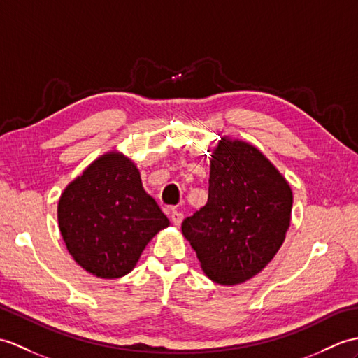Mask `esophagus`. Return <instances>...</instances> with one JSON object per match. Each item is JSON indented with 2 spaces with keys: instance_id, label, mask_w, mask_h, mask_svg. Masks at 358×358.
I'll return each mask as SVG.
<instances>
[{
  "instance_id": "1",
  "label": "esophagus",
  "mask_w": 358,
  "mask_h": 358,
  "mask_svg": "<svg viewBox=\"0 0 358 358\" xmlns=\"http://www.w3.org/2000/svg\"><path fill=\"white\" fill-rule=\"evenodd\" d=\"M171 221L173 222V226H180L181 221H182V213L177 212V210H172L171 213Z\"/></svg>"
}]
</instances>
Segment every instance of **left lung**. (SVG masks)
Wrapping results in <instances>:
<instances>
[{
    "label": "left lung",
    "instance_id": "8db88e82",
    "mask_svg": "<svg viewBox=\"0 0 358 358\" xmlns=\"http://www.w3.org/2000/svg\"><path fill=\"white\" fill-rule=\"evenodd\" d=\"M293 190L248 141L221 137L210 154L209 198L181 231L215 284L238 285L261 273L284 243Z\"/></svg>",
    "mask_w": 358,
    "mask_h": 358
}]
</instances>
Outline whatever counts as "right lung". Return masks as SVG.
I'll use <instances>...</instances> for the list:
<instances>
[{
  "instance_id": "add662e5",
  "label": "right lung",
  "mask_w": 358,
  "mask_h": 358,
  "mask_svg": "<svg viewBox=\"0 0 358 358\" xmlns=\"http://www.w3.org/2000/svg\"><path fill=\"white\" fill-rule=\"evenodd\" d=\"M57 222L73 259L101 279L132 271L149 241L169 227L143 189L136 163L115 149L97 157L64 189Z\"/></svg>"
}]
</instances>
